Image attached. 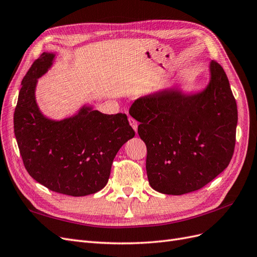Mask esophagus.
<instances>
[{"label": "esophagus", "instance_id": "obj_1", "mask_svg": "<svg viewBox=\"0 0 257 257\" xmlns=\"http://www.w3.org/2000/svg\"><path fill=\"white\" fill-rule=\"evenodd\" d=\"M128 120H129V122H130L131 127L134 128V130L137 132V131H138V122H137V120H136L135 118H132V117H129Z\"/></svg>", "mask_w": 257, "mask_h": 257}]
</instances>
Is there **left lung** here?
Segmentation results:
<instances>
[{
    "label": "left lung",
    "instance_id": "left-lung-1",
    "mask_svg": "<svg viewBox=\"0 0 257 257\" xmlns=\"http://www.w3.org/2000/svg\"><path fill=\"white\" fill-rule=\"evenodd\" d=\"M209 82L184 93L173 86L138 98L130 115L147 147L146 172L160 193L196 191L224 171L233 157L237 104L225 71L209 63Z\"/></svg>",
    "mask_w": 257,
    "mask_h": 257
}]
</instances>
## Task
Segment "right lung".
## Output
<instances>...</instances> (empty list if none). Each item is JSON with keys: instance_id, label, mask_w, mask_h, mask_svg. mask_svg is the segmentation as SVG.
I'll return each instance as SVG.
<instances>
[{"instance_id": "obj_1", "label": "right lung", "mask_w": 257, "mask_h": 257, "mask_svg": "<svg viewBox=\"0 0 257 257\" xmlns=\"http://www.w3.org/2000/svg\"><path fill=\"white\" fill-rule=\"evenodd\" d=\"M54 60L55 53L44 52L24 76L15 136L24 167L37 183L61 194L85 196L107 184L115 156L136 134L126 114H103L87 104L61 120L47 117L35 92Z\"/></svg>"}]
</instances>
